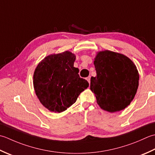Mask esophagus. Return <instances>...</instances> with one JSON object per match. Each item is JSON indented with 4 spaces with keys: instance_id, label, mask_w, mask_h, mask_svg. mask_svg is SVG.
Segmentation results:
<instances>
[{
    "instance_id": "esophagus-1",
    "label": "esophagus",
    "mask_w": 155,
    "mask_h": 155,
    "mask_svg": "<svg viewBox=\"0 0 155 155\" xmlns=\"http://www.w3.org/2000/svg\"><path fill=\"white\" fill-rule=\"evenodd\" d=\"M86 80H87V81H88V83H89V84H90V76H89V77H87V78H86Z\"/></svg>"
}]
</instances>
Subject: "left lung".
<instances>
[{"label":"left lung","mask_w":155,"mask_h":155,"mask_svg":"<svg viewBox=\"0 0 155 155\" xmlns=\"http://www.w3.org/2000/svg\"><path fill=\"white\" fill-rule=\"evenodd\" d=\"M96 74L90 80V90L105 111L119 112L133 100L139 81L137 66L127 56L110 50L98 51L94 61Z\"/></svg>","instance_id":"1"}]
</instances>
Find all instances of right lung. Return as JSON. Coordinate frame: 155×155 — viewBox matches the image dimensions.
Returning a JSON list of instances; mask_svg holds the SVG:
<instances>
[{
    "label": "right lung",
    "mask_w": 155,
    "mask_h": 155,
    "mask_svg": "<svg viewBox=\"0 0 155 155\" xmlns=\"http://www.w3.org/2000/svg\"><path fill=\"white\" fill-rule=\"evenodd\" d=\"M75 55L69 51L51 54L41 60L35 69L33 86L42 105L50 112L67 110L89 86L74 67Z\"/></svg>",
    "instance_id": "add662e5"
}]
</instances>
